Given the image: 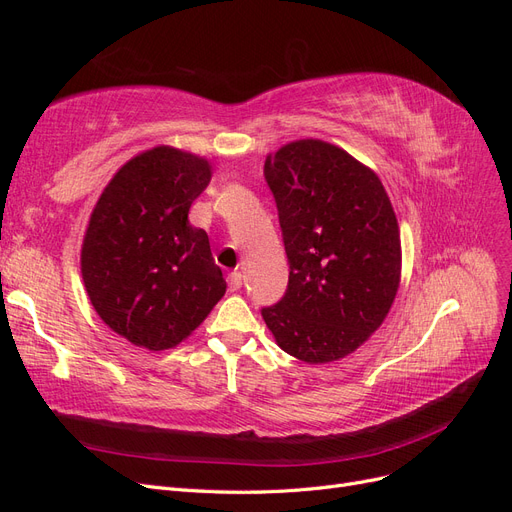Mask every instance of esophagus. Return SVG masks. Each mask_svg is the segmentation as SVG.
<instances>
[{
  "mask_svg": "<svg viewBox=\"0 0 512 512\" xmlns=\"http://www.w3.org/2000/svg\"><path fill=\"white\" fill-rule=\"evenodd\" d=\"M241 284H243L241 273H239V271H232V273L228 275V290H230V292H237V290L241 288Z\"/></svg>",
  "mask_w": 512,
  "mask_h": 512,
  "instance_id": "1",
  "label": "esophagus"
}]
</instances>
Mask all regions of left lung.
Returning <instances> with one entry per match:
<instances>
[{"mask_svg":"<svg viewBox=\"0 0 512 512\" xmlns=\"http://www.w3.org/2000/svg\"><path fill=\"white\" fill-rule=\"evenodd\" d=\"M290 265L284 297L262 307L277 346L309 365L354 352L384 322L401 275L399 226L374 170L305 138L265 162Z\"/></svg>","mask_w":512,"mask_h":512,"instance_id":"8db88e82","label":"left lung"}]
</instances>
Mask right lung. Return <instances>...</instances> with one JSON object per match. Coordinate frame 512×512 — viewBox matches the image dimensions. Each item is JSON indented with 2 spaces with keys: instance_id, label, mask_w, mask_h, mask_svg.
Returning <instances> with one entry per match:
<instances>
[{
  "instance_id": "right-lung-1",
  "label": "right lung",
  "mask_w": 512,
  "mask_h": 512,
  "mask_svg": "<svg viewBox=\"0 0 512 512\" xmlns=\"http://www.w3.org/2000/svg\"><path fill=\"white\" fill-rule=\"evenodd\" d=\"M209 181L205 158L153 147L117 170L91 211L85 290L106 327L134 346L175 348L224 297L207 232L188 220Z\"/></svg>"
}]
</instances>
